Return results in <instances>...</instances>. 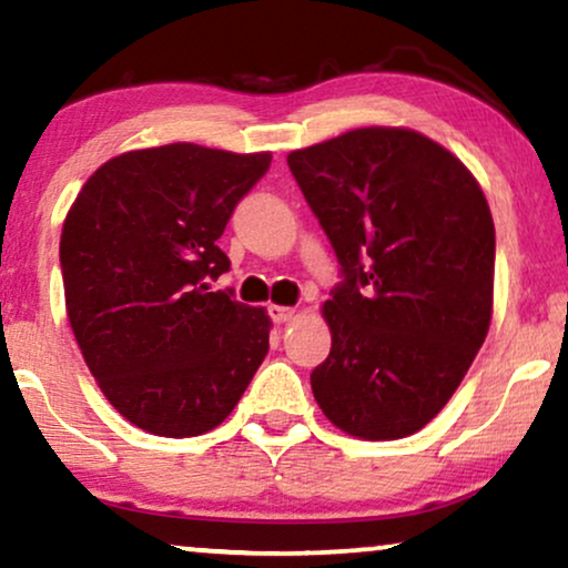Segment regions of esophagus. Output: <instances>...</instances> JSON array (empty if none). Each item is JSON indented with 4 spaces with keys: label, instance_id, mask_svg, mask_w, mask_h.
<instances>
[{
    "label": "esophagus",
    "instance_id": "1",
    "mask_svg": "<svg viewBox=\"0 0 568 568\" xmlns=\"http://www.w3.org/2000/svg\"><path fill=\"white\" fill-rule=\"evenodd\" d=\"M268 315H271V321H274V323H286V321H292V315H294V307L271 305V307H268Z\"/></svg>",
    "mask_w": 568,
    "mask_h": 568
}]
</instances>
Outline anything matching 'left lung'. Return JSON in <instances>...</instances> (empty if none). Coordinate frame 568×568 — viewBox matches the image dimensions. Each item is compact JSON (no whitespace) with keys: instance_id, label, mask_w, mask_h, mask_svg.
Wrapping results in <instances>:
<instances>
[{"instance_id":"1","label":"left lung","mask_w":568,"mask_h":568,"mask_svg":"<svg viewBox=\"0 0 568 568\" xmlns=\"http://www.w3.org/2000/svg\"><path fill=\"white\" fill-rule=\"evenodd\" d=\"M290 170L341 266L323 315L317 406L362 439H400L453 398L491 323L496 235L470 170L418 131L354 129Z\"/></svg>"}]
</instances>
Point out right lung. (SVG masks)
Masks as SVG:
<instances>
[{
    "label": "right lung",
    "instance_id": "add662e5",
    "mask_svg": "<svg viewBox=\"0 0 568 568\" xmlns=\"http://www.w3.org/2000/svg\"><path fill=\"white\" fill-rule=\"evenodd\" d=\"M271 154L178 142L108 160L61 230L67 315L100 390L158 437H196L232 414L268 354L271 321L232 290L216 245Z\"/></svg>",
    "mask_w": 568,
    "mask_h": 568
}]
</instances>
